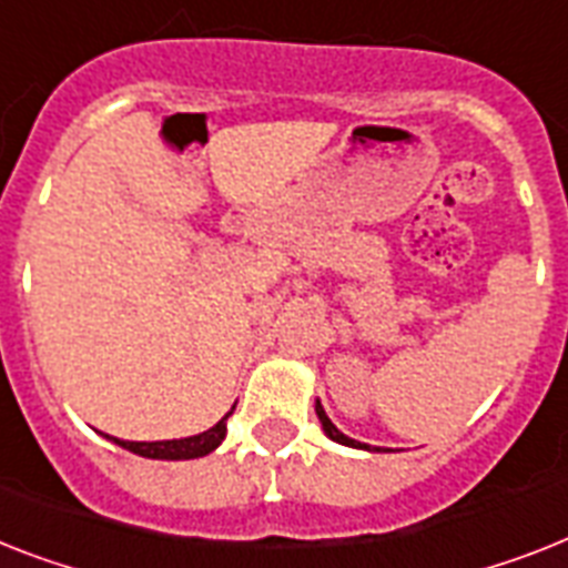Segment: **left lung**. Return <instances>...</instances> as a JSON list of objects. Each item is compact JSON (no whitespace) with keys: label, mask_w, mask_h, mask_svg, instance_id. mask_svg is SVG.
<instances>
[{"label":"left lung","mask_w":568,"mask_h":568,"mask_svg":"<svg viewBox=\"0 0 568 568\" xmlns=\"http://www.w3.org/2000/svg\"><path fill=\"white\" fill-rule=\"evenodd\" d=\"M315 412H317V419H321V426H324V432L332 437V440H335V444L356 446V449H371V446H367V444H358V440H353V437H347V435H344V432H338V428H335V423H332V419L326 417L324 405L317 403V405H315Z\"/></svg>","instance_id":"8db88e82"}]
</instances>
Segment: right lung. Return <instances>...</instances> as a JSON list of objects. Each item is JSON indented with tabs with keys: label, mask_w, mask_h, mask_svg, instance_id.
<instances>
[{
	"label": "right lung",
	"mask_w": 568,
	"mask_h": 568,
	"mask_svg": "<svg viewBox=\"0 0 568 568\" xmlns=\"http://www.w3.org/2000/svg\"><path fill=\"white\" fill-rule=\"evenodd\" d=\"M236 408V405H233ZM230 408V414H233ZM215 423L212 428L201 432V435H192V437H180V440H154V444H133V440H119L113 437V444H119L122 449L133 452V455H142V458H156V460H189V458H204L210 455L212 449H219L224 435H227V417ZM110 437V435H108Z\"/></svg>",
	"instance_id": "obj_1"
}]
</instances>
